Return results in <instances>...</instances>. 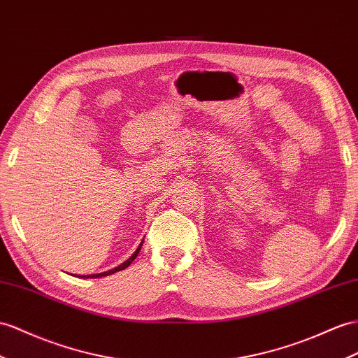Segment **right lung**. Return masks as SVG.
Wrapping results in <instances>:
<instances>
[{
  "mask_svg": "<svg viewBox=\"0 0 358 358\" xmlns=\"http://www.w3.org/2000/svg\"><path fill=\"white\" fill-rule=\"evenodd\" d=\"M142 245H143V241L141 242L139 246H137V250L134 251V254L131 255V257L128 259V260H125L124 263L119 264V266H116V268H113V269H110V271H107V272L94 273V275H78V277H81V278H101V277H107V275H112V273H115V272H119V271H122V269L128 268V266H130V264L133 263V260L137 257V254H139V251H141V248H142Z\"/></svg>",
  "mask_w": 358,
  "mask_h": 358,
  "instance_id": "right-lung-1",
  "label": "right lung"
}]
</instances>
